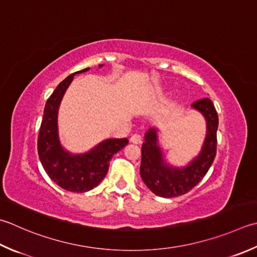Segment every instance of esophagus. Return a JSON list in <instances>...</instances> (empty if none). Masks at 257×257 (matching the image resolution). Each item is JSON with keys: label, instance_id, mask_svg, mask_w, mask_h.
<instances>
[{"label": "esophagus", "instance_id": "obj_1", "mask_svg": "<svg viewBox=\"0 0 257 257\" xmlns=\"http://www.w3.org/2000/svg\"><path fill=\"white\" fill-rule=\"evenodd\" d=\"M142 142H143V137L139 134H135L130 137V143L133 144L138 145V144H142Z\"/></svg>", "mask_w": 257, "mask_h": 257}]
</instances>
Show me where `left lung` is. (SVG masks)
I'll return each mask as SVG.
<instances>
[{
	"instance_id": "1",
	"label": "left lung",
	"mask_w": 257,
	"mask_h": 257,
	"mask_svg": "<svg viewBox=\"0 0 257 257\" xmlns=\"http://www.w3.org/2000/svg\"><path fill=\"white\" fill-rule=\"evenodd\" d=\"M192 107L204 114L207 122V135L202 152L187 167L178 169L166 165L157 144L156 129H149L145 136L140 176L147 187L160 197L170 198L188 193L205 177L215 159L218 115L214 103L210 99L204 98L195 101Z\"/></svg>"
}]
</instances>
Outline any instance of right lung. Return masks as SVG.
<instances>
[{
	"label": "right lung",
	"mask_w": 257,
	"mask_h": 257,
	"mask_svg": "<svg viewBox=\"0 0 257 257\" xmlns=\"http://www.w3.org/2000/svg\"><path fill=\"white\" fill-rule=\"evenodd\" d=\"M88 70L89 68L75 73ZM75 73L60 82L47 100L38 136V153L44 170L55 184L68 192L84 193L100 184L108 173L110 159L128 145L129 140L127 138L104 140L89 153L78 156L64 152L58 137V110Z\"/></svg>",
	"instance_id": "1"
}]
</instances>
